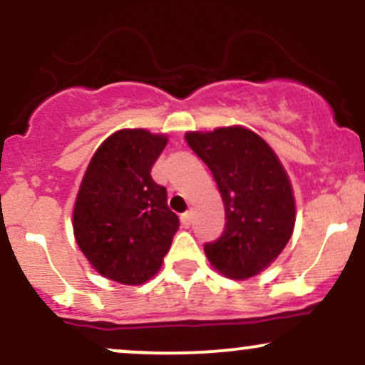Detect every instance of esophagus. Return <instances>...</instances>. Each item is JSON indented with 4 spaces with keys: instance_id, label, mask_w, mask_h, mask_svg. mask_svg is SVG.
Masks as SVG:
<instances>
[{
    "instance_id": "34e87169",
    "label": "esophagus",
    "mask_w": 365,
    "mask_h": 365,
    "mask_svg": "<svg viewBox=\"0 0 365 365\" xmlns=\"http://www.w3.org/2000/svg\"><path fill=\"white\" fill-rule=\"evenodd\" d=\"M180 221H182V225L185 226V228H188V226H190V223H192V212L190 211L183 212V215L180 216Z\"/></svg>"
}]
</instances>
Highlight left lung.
<instances>
[{
	"label": "left lung",
	"mask_w": 365,
	"mask_h": 365,
	"mask_svg": "<svg viewBox=\"0 0 365 365\" xmlns=\"http://www.w3.org/2000/svg\"><path fill=\"white\" fill-rule=\"evenodd\" d=\"M185 140L202 159L225 204V230L204 244L209 262L233 279H247L282 254L295 225L290 180L273 149L244 127L190 132Z\"/></svg>",
	"instance_id": "left-lung-1"
}]
</instances>
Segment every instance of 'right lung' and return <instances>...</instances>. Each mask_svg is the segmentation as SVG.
I'll return each mask as SVG.
<instances>
[{
    "mask_svg": "<svg viewBox=\"0 0 365 365\" xmlns=\"http://www.w3.org/2000/svg\"><path fill=\"white\" fill-rule=\"evenodd\" d=\"M166 135L120 130L99 145L73 209L75 240L94 269L123 284L158 273L180 221L150 177Z\"/></svg>",
    "mask_w": 365,
    "mask_h": 365,
    "instance_id": "1",
    "label": "right lung"
}]
</instances>
